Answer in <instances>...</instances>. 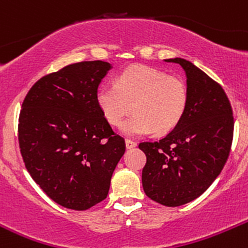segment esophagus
I'll return each instance as SVG.
<instances>
[{"label": "esophagus", "mask_w": 248, "mask_h": 248, "mask_svg": "<svg viewBox=\"0 0 248 248\" xmlns=\"http://www.w3.org/2000/svg\"><path fill=\"white\" fill-rule=\"evenodd\" d=\"M137 145V143L134 140H131V139H126V148L132 149Z\"/></svg>", "instance_id": "1"}]
</instances>
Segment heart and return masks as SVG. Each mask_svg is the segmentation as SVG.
<instances>
[{"instance_id":"obj_1","label":"heart","mask_w":248,"mask_h":248,"mask_svg":"<svg viewBox=\"0 0 248 248\" xmlns=\"http://www.w3.org/2000/svg\"><path fill=\"white\" fill-rule=\"evenodd\" d=\"M103 115L112 126L122 124L127 136L150 132L165 134L174 129L184 117L189 103V88L184 80L165 71L136 65L122 71L116 85L105 83L97 92Z\"/></svg>"}]
</instances>
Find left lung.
<instances>
[{
	"instance_id": "obj_1",
	"label": "left lung",
	"mask_w": 248,
	"mask_h": 248,
	"mask_svg": "<svg viewBox=\"0 0 248 248\" xmlns=\"http://www.w3.org/2000/svg\"><path fill=\"white\" fill-rule=\"evenodd\" d=\"M186 74L188 109L167 136L141 141L146 155L141 173L144 193L167 207L185 205L202 195L229 157L234 116L222 86L182 58L166 59Z\"/></svg>"
}]
</instances>
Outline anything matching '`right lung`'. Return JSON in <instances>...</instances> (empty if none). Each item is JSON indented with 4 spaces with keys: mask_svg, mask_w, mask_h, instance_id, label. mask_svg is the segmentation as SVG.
<instances>
[{
    "mask_svg": "<svg viewBox=\"0 0 248 248\" xmlns=\"http://www.w3.org/2000/svg\"><path fill=\"white\" fill-rule=\"evenodd\" d=\"M111 65L81 62L41 78L26 94L18 124L25 167L58 205L85 211L107 199L126 150L97 100Z\"/></svg>",
    "mask_w": 248,
    "mask_h": 248,
    "instance_id": "1",
    "label": "right lung"
}]
</instances>
